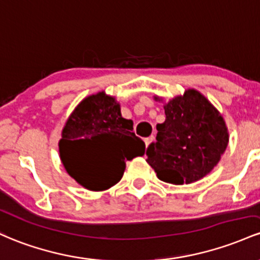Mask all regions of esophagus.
Segmentation results:
<instances>
[{
	"instance_id": "esophagus-1",
	"label": "esophagus",
	"mask_w": 260,
	"mask_h": 260,
	"mask_svg": "<svg viewBox=\"0 0 260 260\" xmlns=\"http://www.w3.org/2000/svg\"><path fill=\"white\" fill-rule=\"evenodd\" d=\"M153 140H154V136H150V138H146V139L144 140L146 147H148V146L151 145V142H153Z\"/></svg>"
}]
</instances>
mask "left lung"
Segmentation results:
<instances>
[{"instance_id": "obj_1", "label": "left lung", "mask_w": 260, "mask_h": 260, "mask_svg": "<svg viewBox=\"0 0 260 260\" xmlns=\"http://www.w3.org/2000/svg\"><path fill=\"white\" fill-rule=\"evenodd\" d=\"M165 122L157 124V141L146 151V161L163 182H197L214 169L226 150L229 133L223 118L195 89L165 104Z\"/></svg>"}]
</instances>
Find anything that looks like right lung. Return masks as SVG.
<instances>
[{"label":"right lung","instance_id":"obj_1","mask_svg":"<svg viewBox=\"0 0 260 260\" xmlns=\"http://www.w3.org/2000/svg\"><path fill=\"white\" fill-rule=\"evenodd\" d=\"M67 173L89 190H107L121 179L125 162L144 156L145 144L104 92L84 98L67 119L59 142Z\"/></svg>","mask_w":260,"mask_h":260}]
</instances>
